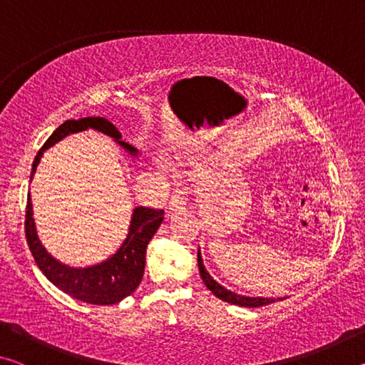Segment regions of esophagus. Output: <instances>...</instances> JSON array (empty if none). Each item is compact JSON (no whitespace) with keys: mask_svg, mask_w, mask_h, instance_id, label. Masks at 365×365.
<instances>
[{"mask_svg":"<svg viewBox=\"0 0 365 365\" xmlns=\"http://www.w3.org/2000/svg\"><path fill=\"white\" fill-rule=\"evenodd\" d=\"M185 207H187V197L183 196V191L175 190L174 193L170 195L169 212H183Z\"/></svg>","mask_w":365,"mask_h":365,"instance_id":"34e87169","label":"esophagus"}]
</instances>
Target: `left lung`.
<instances>
[{
    "instance_id": "1",
    "label": "left lung",
    "mask_w": 365,
    "mask_h": 365,
    "mask_svg": "<svg viewBox=\"0 0 365 365\" xmlns=\"http://www.w3.org/2000/svg\"><path fill=\"white\" fill-rule=\"evenodd\" d=\"M197 267H200V274H201V279L205 282V285L207 287V289H211V293L217 296L219 299L225 301V302H230V304H237V306H245V307H259V306H267L272 304V302L279 301V299H285V298H261V296H257V298H250V296H242V294H237L230 292V289L224 288L222 285H219L217 282H215L211 275H209V272L206 270L205 264H202V257H201V252L197 250Z\"/></svg>"
}]
</instances>
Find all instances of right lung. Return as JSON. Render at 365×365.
I'll return each mask as SVG.
<instances>
[{"mask_svg":"<svg viewBox=\"0 0 365 365\" xmlns=\"http://www.w3.org/2000/svg\"><path fill=\"white\" fill-rule=\"evenodd\" d=\"M86 128H93V130L108 135V137L114 138L122 148H125V151L130 153L132 156H137V150L125 143V141H120V132L104 117H83V119L78 120H66L63 125H59L53 132L51 137L41 146V150L36 153L30 180H32L35 174L43 151L56 145L58 141L67 137L69 133L82 132L86 130ZM163 220V209H151L143 206L135 207L130 230H128L125 242L122 243L119 251L101 264L85 269H76L56 261L43 248L35 230L32 201H30L29 195L26 212V237L36 265H38L40 270L53 285H56L61 292L67 293L78 301L104 306L115 304V302L130 296L138 288L145 274L146 246L151 242L154 233L158 232Z\"/></svg>","mask_w":365,"mask_h":365,"instance_id":"obj_1","label":"right lung"}]
</instances>
